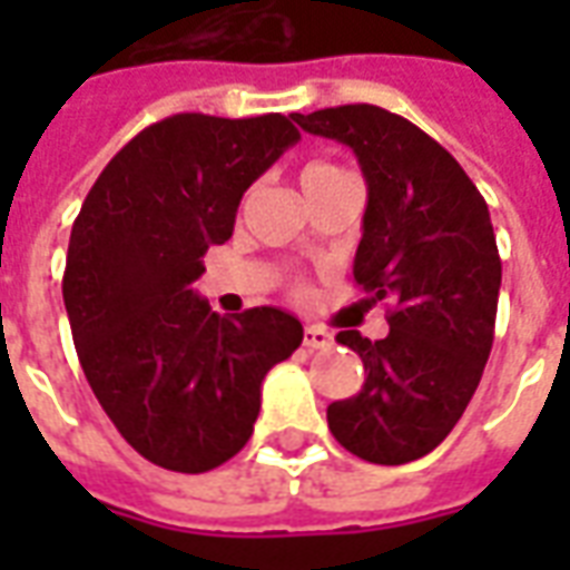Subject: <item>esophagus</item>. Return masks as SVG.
<instances>
[{
	"label": "esophagus",
	"instance_id": "esophagus-1",
	"mask_svg": "<svg viewBox=\"0 0 570 570\" xmlns=\"http://www.w3.org/2000/svg\"><path fill=\"white\" fill-rule=\"evenodd\" d=\"M333 345V335L326 333L323 326H305V347L311 351H321V347Z\"/></svg>",
	"mask_w": 570,
	"mask_h": 570
}]
</instances>
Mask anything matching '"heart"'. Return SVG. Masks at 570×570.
<instances>
[{
  "instance_id": "1",
  "label": "heart",
  "mask_w": 570,
  "mask_h": 570,
  "mask_svg": "<svg viewBox=\"0 0 570 570\" xmlns=\"http://www.w3.org/2000/svg\"><path fill=\"white\" fill-rule=\"evenodd\" d=\"M335 174H347V170L335 167V164L314 161V164H308L305 170H302V186H305V183H314V179H323V176H335Z\"/></svg>"
}]
</instances>
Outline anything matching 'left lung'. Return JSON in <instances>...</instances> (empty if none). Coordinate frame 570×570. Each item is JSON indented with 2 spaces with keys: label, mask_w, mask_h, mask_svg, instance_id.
Here are the masks:
<instances>
[{
  "label": "left lung",
  "mask_w": 570,
  "mask_h": 570,
  "mask_svg": "<svg viewBox=\"0 0 570 570\" xmlns=\"http://www.w3.org/2000/svg\"><path fill=\"white\" fill-rule=\"evenodd\" d=\"M298 128L345 142L366 176L354 281L391 298V333L342 330L366 382L326 409L333 436L372 464H409L440 445L485 370L494 342L501 256L489 204L440 142L382 106L293 112Z\"/></svg>",
  "instance_id": "1"
}]
</instances>
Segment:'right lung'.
Returning <instances> with one entry per match:
<instances>
[{
    "mask_svg": "<svg viewBox=\"0 0 570 570\" xmlns=\"http://www.w3.org/2000/svg\"><path fill=\"white\" fill-rule=\"evenodd\" d=\"M296 142L281 112L164 118L106 164L72 223L63 305L81 370L118 433L164 470L235 458L265 375L302 345L293 314L219 317L191 289L244 191Z\"/></svg>",
    "mask_w": 570,
    "mask_h": 570,
    "instance_id": "1",
    "label": "right lung"
}]
</instances>
